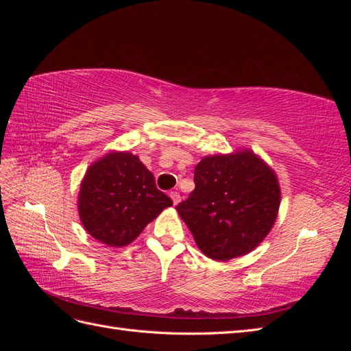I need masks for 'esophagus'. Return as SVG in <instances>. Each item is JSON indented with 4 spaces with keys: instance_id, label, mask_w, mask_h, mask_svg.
<instances>
[{
    "instance_id": "34e87169",
    "label": "esophagus",
    "mask_w": 351,
    "mask_h": 351,
    "mask_svg": "<svg viewBox=\"0 0 351 351\" xmlns=\"http://www.w3.org/2000/svg\"><path fill=\"white\" fill-rule=\"evenodd\" d=\"M169 197L173 199V204H174V205H177L178 202L182 200V197H180V193H178V192H171V193H169Z\"/></svg>"
}]
</instances>
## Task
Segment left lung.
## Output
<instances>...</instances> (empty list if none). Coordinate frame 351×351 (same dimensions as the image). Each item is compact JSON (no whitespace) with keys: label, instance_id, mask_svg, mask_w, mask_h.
Instances as JSON below:
<instances>
[{"label":"left lung","instance_id":"8db88e82","mask_svg":"<svg viewBox=\"0 0 351 351\" xmlns=\"http://www.w3.org/2000/svg\"><path fill=\"white\" fill-rule=\"evenodd\" d=\"M195 190L177 205L197 247L214 261L252 252L268 236L281 202L275 173L252 151L205 156Z\"/></svg>","mask_w":351,"mask_h":351}]
</instances>
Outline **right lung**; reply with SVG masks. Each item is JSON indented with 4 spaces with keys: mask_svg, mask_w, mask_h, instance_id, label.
<instances>
[{
    "mask_svg": "<svg viewBox=\"0 0 351 351\" xmlns=\"http://www.w3.org/2000/svg\"><path fill=\"white\" fill-rule=\"evenodd\" d=\"M77 204L82 224L93 239L123 247L173 200L156 189L154 174L136 155L110 152L88 168Z\"/></svg>",
    "mask_w": 351,
    "mask_h": 351,
    "instance_id": "obj_1",
    "label": "right lung"
}]
</instances>
